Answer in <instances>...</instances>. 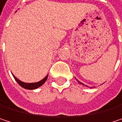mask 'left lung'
I'll list each match as a JSON object with an SVG mask.
<instances>
[{"label": "left lung", "instance_id": "left-lung-1", "mask_svg": "<svg viewBox=\"0 0 122 122\" xmlns=\"http://www.w3.org/2000/svg\"><path fill=\"white\" fill-rule=\"evenodd\" d=\"M76 80H77V82H78V83H79V84H80V85H84V86H85V87H88V86H87V85H85V84H83V83H82V82H80V81H78V80H77V79H76ZM90 88H92V87H90Z\"/></svg>", "mask_w": 122, "mask_h": 122}]
</instances>
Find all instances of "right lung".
<instances>
[{"label":"right lung","instance_id":"obj_1","mask_svg":"<svg viewBox=\"0 0 122 122\" xmlns=\"http://www.w3.org/2000/svg\"><path fill=\"white\" fill-rule=\"evenodd\" d=\"M12 75H13V74H12ZM13 76L14 79L15 80V81L18 83V85H19L20 86H21L23 88L26 89V90H35V89L40 87V86H42V85L46 82V80H47V77H48V75H47L45 78H43L42 80H40V81H39V82H37L26 83V82H23L20 81V80H18V79L15 76H14L13 75Z\"/></svg>","mask_w":122,"mask_h":122}]
</instances>
